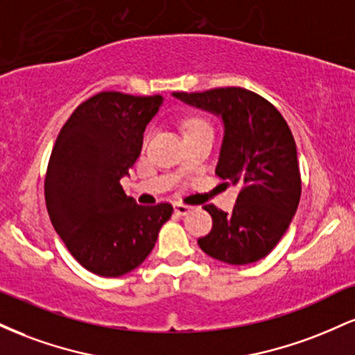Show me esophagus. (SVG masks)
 Instances as JSON below:
<instances>
[{"label":"esophagus","instance_id":"1","mask_svg":"<svg viewBox=\"0 0 355 355\" xmlns=\"http://www.w3.org/2000/svg\"><path fill=\"white\" fill-rule=\"evenodd\" d=\"M191 210V207L183 205V203H175V214L177 215H187Z\"/></svg>","mask_w":355,"mask_h":355}]
</instances>
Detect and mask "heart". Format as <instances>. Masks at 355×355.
Returning a JSON list of instances; mask_svg holds the SVG:
<instances>
[{
    "instance_id": "b5f03b06",
    "label": "heart",
    "mask_w": 355,
    "mask_h": 355,
    "mask_svg": "<svg viewBox=\"0 0 355 355\" xmlns=\"http://www.w3.org/2000/svg\"><path fill=\"white\" fill-rule=\"evenodd\" d=\"M197 125H205V123H203V121H200V120L190 121V126H197Z\"/></svg>"
}]
</instances>
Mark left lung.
<instances>
[{
	"label": "left lung",
	"mask_w": 355,
	"mask_h": 355,
	"mask_svg": "<svg viewBox=\"0 0 355 355\" xmlns=\"http://www.w3.org/2000/svg\"><path fill=\"white\" fill-rule=\"evenodd\" d=\"M177 100L223 125L217 175L240 185L230 214L205 205L214 220L198 245L211 259L247 266L270 254L291 225L300 200L297 146L287 121L274 105L245 88L172 93Z\"/></svg>",
	"instance_id": "1"
}]
</instances>
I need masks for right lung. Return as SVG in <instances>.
<instances>
[{"mask_svg": "<svg viewBox=\"0 0 355 355\" xmlns=\"http://www.w3.org/2000/svg\"><path fill=\"white\" fill-rule=\"evenodd\" d=\"M162 103L160 95L98 93L73 112L53 146L44 180L48 215L70 254L96 275L135 270L173 214L170 203L138 205L120 183Z\"/></svg>", "mask_w": 355, "mask_h": 355, "instance_id": "add662e5", "label": "right lung"}]
</instances>
